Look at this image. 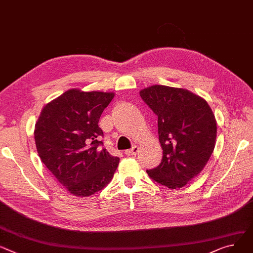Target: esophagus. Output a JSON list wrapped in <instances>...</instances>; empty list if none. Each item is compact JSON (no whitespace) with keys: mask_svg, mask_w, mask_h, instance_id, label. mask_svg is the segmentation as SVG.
Instances as JSON below:
<instances>
[{"mask_svg":"<svg viewBox=\"0 0 253 253\" xmlns=\"http://www.w3.org/2000/svg\"><path fill=\"white\" fill-rule=\"evenodd\" d=\"M138 150H139V147L137 145H135V146H133L131 149L125 150V155L126 156H134L138 153Z\"/></svg>","mask_w":253,"mask_h":253,"instance_id":"obj_1","label":"esophagus"}]
</instances>
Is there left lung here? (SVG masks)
<instances>
[{
  "label": "left lung",
  "mask_w": 253,
  "mask_h": 253,
  "mask_svg": "<svg viewBox=\"0 0 253 253\" xmlns=\"http://www.w3.org/2000/svg\"><path fill=\"white\" fill-rule=\"evenodd\" d=\"M140 96L158 116L162 163L148 176L177 189L195 178L208 164L216 139L214 115L201 96L185 88L151 85Z\"/></svg>",
  "instance_id": "left-lung-1"
}]
</instances>
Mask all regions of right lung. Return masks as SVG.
<instances>
[{
  "label": "right lung",
  "instance_id": "right-lung-1",
  "mask_svg": "<svg viewBox=\"0 0 253 253\" xmlns=\"http://www.w3.org/2000/svg\"><path fill=\"white\" fill-rule=\"evenodd\" d=\"M114 92L72 88L50 100L35 128L39 157L64 188L78 197L102 190L112 180L120 159L103 142L98 121Z\"/></svg>",
  "mask_w": 253,
  "mask_h": 253
}]
</instances>
